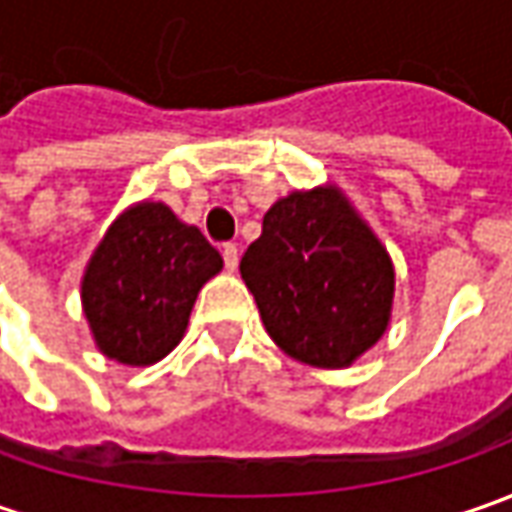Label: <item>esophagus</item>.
I'll list each match as a JSON object with an SVG mask.
<instances>
[{"label":"esophagus","instance_id":"1","mask_svg":"<svg viewBox=\"0 0 512 512\" xmlns=\"http://www.w3.org/2000/svg\"><path fill=\"white\" fill-rule=\"evenodd\" d=\"M222 256H225V267L233 273V270L239 267V247L233 245V242H227V245L222 247Z\"/></svg>","mask_w":512,"mask_h":512}]
</instances>
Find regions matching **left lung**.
<instances>
[{
    "instance_id": "8db88e82",
    "label": "left lung",
    "mask_w": 512,
    "mask_h": 512,
    "mask_svg": "<svg viewBox=\"0 0 512 512\" xmlns=\"http://www.w3.org/2000/svg\"><path fill=\"white\" fill-rule=\"evenodd\" d=\"M239 270L267 336L310 367H350L393 316V259L330 182L273 202Z\"/></svg>"
}]
</instances>
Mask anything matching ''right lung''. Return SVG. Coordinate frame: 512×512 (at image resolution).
Masks as SVG:
<instances>
[{"mask_svg":"<svg viewBox=\"0 0 512 512\" xmlns=\"http://www.w3.org/2000/svg\"><path fill=\"white\" fill-rule=\"evenodd\" d=\"M222 265L202 230L165 202L125 207L82 273V310L99 353L128 367L165 359L185 336L199 290Z\"/></svg>","mask_w":512,"mask_h":512,"instance_id":"1","label":"right lung"}]
</instances>
